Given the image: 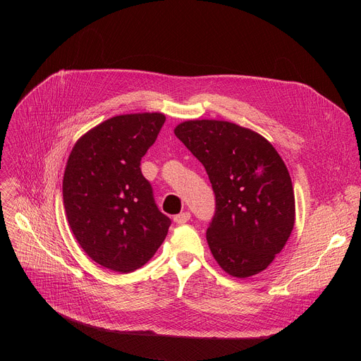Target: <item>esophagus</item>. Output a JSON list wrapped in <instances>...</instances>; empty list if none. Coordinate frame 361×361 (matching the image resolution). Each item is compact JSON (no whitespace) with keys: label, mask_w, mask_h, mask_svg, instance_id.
I'll return each instance as SVG.
<instances>
[{"label":"esophagus","mask_w":361,"mask_h":361,"mask_svg":"<svg viewBox=\"0 0 361 361\" xmlns=\"http://www.w3.org/2000/svg\"><path fill=\"white\" fill-rule=\"evenodd\" d=\"M188 219H190V212H181V214H178V215L174 216V222L178 224V225L185 224Z\"/></svg>","instance_id":"1"}]
</instances>
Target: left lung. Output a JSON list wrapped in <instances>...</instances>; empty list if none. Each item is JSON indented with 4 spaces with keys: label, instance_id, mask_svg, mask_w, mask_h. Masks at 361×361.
I'll return each instance as SVG.
<instances>
[{
    "label": "left lung",
    "instance_id": "obj_1",
    "mask_svg": "<svg viewBox=\"0 0 361 361\" xmlns=\"http://www.w3.org/2000/svg\"><path fill=\"white\" fill-rule=\"evenodd\" d=\"M176 136L203 164L215 193L206 240L219 267L235 278L267 269L294 228L288 169L259 133L234 123L190 120Z\"/></svg>",
    "mask_w": 361,
    "mask_h": 361
}]
</instances>
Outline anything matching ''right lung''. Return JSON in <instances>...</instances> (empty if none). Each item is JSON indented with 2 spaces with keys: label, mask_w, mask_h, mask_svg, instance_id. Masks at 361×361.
I'll return each instance as SVG.
<instances>
[{
  "label": "right lung",
  "mask_w": 361,
  "mask_h": 361,
  "mask_svg": "<svg viewBox=\"0 0 361 361\" xmlns=\"http://www.w3.org/2000/svg\"><path fill=\"white\" fill-rule=\"evenodd\" d=\"M164 123L161 112L112 117L83 135L68 157L63 200L70 228L106 269L142 268L168 234L171 219L158 209L140 169Z\"/></svg>",
  "instance_id": "1"
}]
</instances>
